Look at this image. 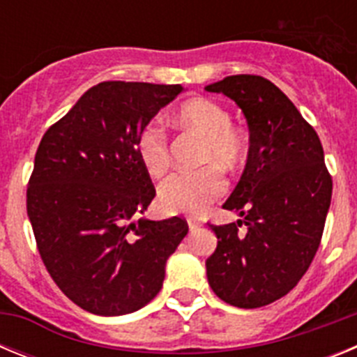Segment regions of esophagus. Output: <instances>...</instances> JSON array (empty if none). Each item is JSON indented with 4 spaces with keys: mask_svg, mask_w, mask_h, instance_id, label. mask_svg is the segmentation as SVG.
I'll use <instances>...</instances> for the list:
<instances>
[{
    "mask_svg": "<svg viewBox=\"0 0 357 357\" xmlns=\"http://www.w3.org/2000/svg\"><path fill=\"white\" fill-rule=\"evenodd\" d=\"M188 225H189V230H191V232H195V230L200 229L202 223L198 222V220H193V218H189V220H188Z\"/></svg>",
    "mask_w": 357,
    "mask_h": 357,
    "instance_id": "1",
    "label": "esophagus"
}]
</instances>
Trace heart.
I'll return each instance as SVG.
<instances>
[{
  "label": "heart",
  "mask_w": 357,
  "mask_h": 357,
  "mask_svg": "<svg viewBox=\"0 0 357 357\" xmlns=\"http://www.w3.org/2000/svg\"><path fill=\"white\" fill-rule=\"evenodd\" d=\"M178 125L204 135L200 164L195 172H176L159 185V206L168 214H202L225 191V178L215 168L234 172L245 164L250 151L248 135L230 121L225 105L211 98H191L176 109ZM135 151L150 175L160 176L169 166L168 134L157 121L141 128Z\"/></svg>",
  "instance_id": "heart-1"
}]
</instances>
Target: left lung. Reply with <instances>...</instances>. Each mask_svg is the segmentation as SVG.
I'll list each match as a JSON object with an SVG mask.
<instances>
[{
  "instance_id": "1",
  "label": "left lung",
  "mask_w": 357,
  "mask_h": 357,
  "mask_svg": "<svg viewBox=\"0 0 357 357\" xmlns=\"http://www.w3.org/2000/svg\"><path fill=\"white\" fill-rule=\"evenodd\" d=\"M241 107L250 128L247 166L223 209L243 220L211 225L218 238L207 279L223 302L254 309L288 295L320 247L333 176L314 128L288 96L257 75L207 85ZM245 223V235L238 227Z\"/></svg>"
}]
</instances>
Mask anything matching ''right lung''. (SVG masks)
I'll return each instance as SVG.
<instances>
[{"label": "right lung", "mask_w": 357, "mask_h": 357, "mask_svg": "<svg viewBox=\"0 0 357 357\" xmlns=\"http://www.w3.org/2000/svg\"><path fill=\"white\" fill-rule=\"evenodd\" d=\"M182 85L102 82L46 130L26 188L37 250L61 291L102 317L134 313L160 291L188 222L139 220L155 188L135 139Z\"/></svg>", "instance_id": "obj_1"}]
</instances>
